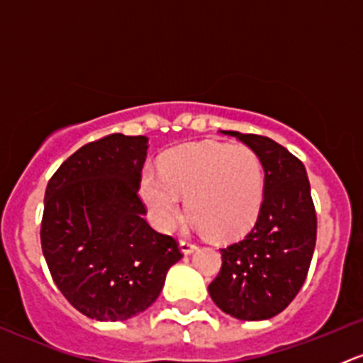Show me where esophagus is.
Wrapping results in <instances>:
<instances>
[{
	"label": "esophagus",
	"instance_id": "34e87169",
	"mask_svg": "<svg viewBox=\"0 0 363 363\" xmlns=\"http://www.w3.org/2000/svg\"><path fill=\"white\" fill-rule=\"evenodd\" d=\"M179 250H181L182 255H191V252L196 251V246L193 242H188V240H181Z\"/></svg>",
	"mask_w": 363,
	"mask_h": 363
}]
</instances>
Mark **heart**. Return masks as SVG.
I'll use <instances>...</instances> for the list:
<instances>
[{
    "instance_id": "heart-1",
    "label": "heart",
    "mask_w": 363,
    "mask_h": 363,
    "mask_svg": "<svg viewBox=\"0 0 363 363\" xmlns=\"http://www.w3.org/2000/svg\"><path fill=\"white\" fill-rule=\"evenodd\" d=\"M140 191L161 230L174 226L182 214L181 199H188L195 228L230 240L255 225L265 196V172L244 145L189 144L164 156L161 174L145 170Z\"/></svg>"
}]
</instances>
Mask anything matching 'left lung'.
I'll use <instances>...</instances> for the list:
<instances>
[{"label": "left lung", "instance_id": "obj_1", "mask_svg": "<svg viewBox=\"0 0 363 363\" xmlns=\"http://www.w3.org/2000/svg\"><path fill=\"white\" fill-rule=\"evenodd\" d=\"M223 133L246 144L262 161L265 196L251 232L221 250L223 265L208 295L237 320H269L290 306L313 259L316 212L309 179L302 161L272 138Z\"/></svg>", "mask_w": 363, "mask_h": 363}]
</instances>
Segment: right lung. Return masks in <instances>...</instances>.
Here are the masks:
<instances>
[{
  "instance_id": "1",
  "label": "right lung",
  "mask_w": 363,
  "mask_h": 363,
  "mask_svg": "<svg viewBox=\"0 0 363 363\" xmlns=\"http://www.w3.org/2000/svg\"><path fill=\"white\" fill-rule=\"evenodd\" d=\"M147 137L108 135L57 168L43 200L42 251L67 300L96 321H124L155 303L177 242L145 221L138 184Z\"/></svg>"
}]
</instances>
